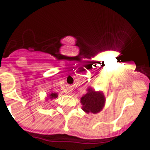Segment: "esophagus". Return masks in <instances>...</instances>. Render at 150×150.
<instances>
[{
    "instance_id": "1",
    "label": "esophagus",
    "mask_w": 150,
    "mask_h": 150,
    "mask_svg": "<svg viewBox=\"0 0 150 150\" xmlns=\"http://www.w3.org/2000/svg\"><path fill=\"white\" fill-rule=\"evenodd\" d=\"M64 91H65L66 93H69V92H71V88H67V89H66Z\"/></svg>"
}]
</instances>
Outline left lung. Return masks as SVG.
Instances as JSON below:
<instances>
[{
  "label": "left lung",
  "mask_w": 150,
  "mask_h": 150,
  "mask_svg": "<svg viewBox=\"0 0 150 150\" xmlns=\"http://www.w3.org/2000/svg\"><path fill=\"white\" fill-rule=\"evenodd\" d=\"M82 109L87 113H98L104 108L105 98L102 92L96 91L92 88H88V93L81 98Z\"/></svg>",
  "instance_id": "left-lung-1"
}]
</instances>
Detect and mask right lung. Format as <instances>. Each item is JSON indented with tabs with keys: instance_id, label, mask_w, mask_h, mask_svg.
Returning a JSON list of instances; mask_svg holds the SVG:
<instances>
[{
	"instance_id": "add662e5",
	"label": "right lung",
	"mask_w": 150,
	"mask_h": 150,
	"mask_svg": "<svg viewBox=\"0 0 150 150\" xmlns=\"http://www.w3.org/2000/svg\"><path fill=\"white\" fill-rule=\"evenodd\" d=\"M57 96H58L57 93H51V94L50 95V99H53V98H57Z\"/></svg>"
}]
</instances>
